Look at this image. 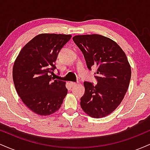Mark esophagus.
<instances>
[{
	"instance_id": "34e87169",
	"label": "esophagus",
	"mask_w": 150,
	"mask_h": 150,
	"mask_svg": "<svg viewBox=\"0 0 150 150\" xmlns=\"http://www.w3.org/2000/svg\"><path fill=\"white\" fill-rule=\"evenodd\" d=\"M70 86H71V87H74V86L77 85V83H76V82H70Z\"/></svg>"
}]
</instances>
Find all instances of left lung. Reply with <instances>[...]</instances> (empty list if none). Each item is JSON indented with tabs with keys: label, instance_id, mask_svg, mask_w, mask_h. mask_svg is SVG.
I'll list each match as a JSON object with an SVG mask.
<instances>
[{
	"label": "left lung",
	"instance_id": "obj_1",
	"mask_svg": "<svg viewBox=\"0 0 150 150\" xmlns=\"http://www.w3.org/2000/svg\"><path fill=\"white\" fill-rule=\"evenodd\" d=\"M73 39L83 53L87 68L98 67L97 85L84 82L81 108L92 118L108 116L119 106L129 87L131 68L126 55L116 42L99 34L76 35Z\"/></svg>",
	"mask_w": 150,
	"mask_h": 150
}]
</instances>
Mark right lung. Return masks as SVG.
<instances>
[{"label":"right lung","mask_w":150,"mask_h":150,"mask_svg":"<svg viewBox=\"0 0 150 150\" xmlns=\"http://www.w3.org/2000/svg\"><path fill=\"white\" fill-rule=\"evenodd\" d=\"M70 34H40L21 49L15 59L13 78L18 95L32 111L49 116L60 108L68 89L63 81L50 75L56 69L58 53Z\"/></svg>","instance_id":"1"}]
</instances>
